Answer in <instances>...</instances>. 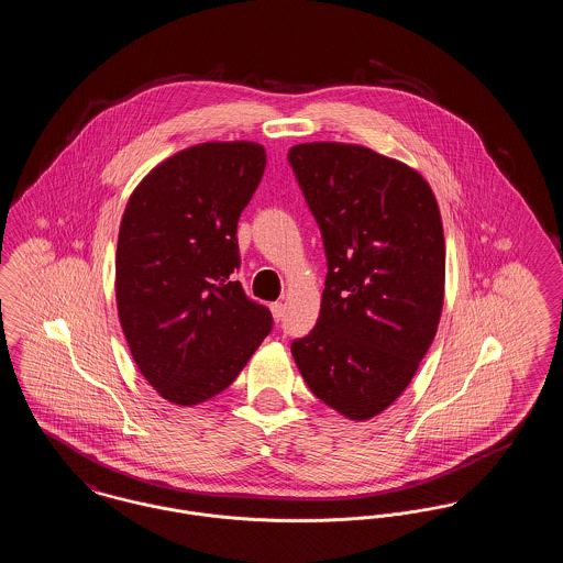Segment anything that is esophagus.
Masks as SVG:
<instances>
[{
  "label": "esophagus",
  "instance_id": "obj_1",
  "mask_svg": "<svg viewBox=\"0 0 563 563\" xmlns=\"http://www.w3.org/2000/svg\"><path fill=\"white\" fill-rule=\"evenodd\" d=\"M269 312H272L274 321H280L285 314V306L280 301H274V303H269Z\"/></svg>",
  "mask_w": 563,
  "mask_h": 563
}]
</instances>
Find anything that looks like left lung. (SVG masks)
I'll use <instances>...</instances> for the list:
<instances>
[{"label": "left lung", "mask_w": 563, "mask_h": 563, "mask_svg": "<svg viewBox=\"0 0 563 563\" xmlns=\"http://www.w3.org/2000/svg\"><path fill=\"white\" fill-rule=\"evenodd\" d=\"M287 158L329 268L319 321L291 352L322 402L363 422L401 397L434 340L445 295L439 205L416 168L363 145L299 143Z\"/></svg>", "instance_id": "left-lung-1"}]
</instances>
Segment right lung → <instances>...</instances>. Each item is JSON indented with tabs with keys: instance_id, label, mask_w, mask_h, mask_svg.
<instances>
[{
	"instance_id": "add662e5",
	"label": "right lung",
	"mask_w": 563,
	"mask_h": 563,
	"mask_svg": "<svg viewBox=\"0 0 563 563\" xmlns=\"http://www.w3.org/2000/svg\"><path fill=\"white\" fill-rule=\"evenodd\" d=\"M264 168L260 143H198L152 168L126 202L118 317L139 372L168 402L225 390L272 329L268 308L232 278L239 219Z\"/></svg>"
}]
</instances>
